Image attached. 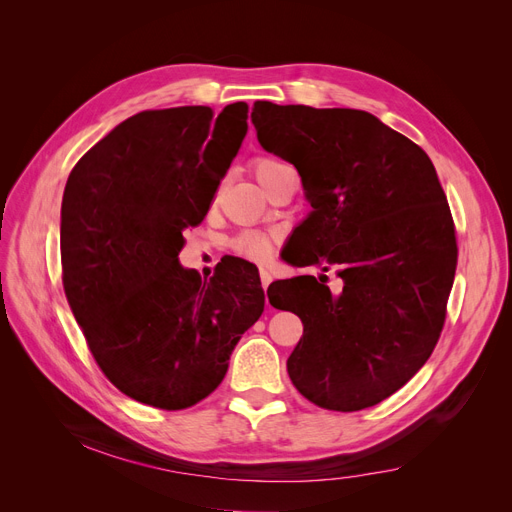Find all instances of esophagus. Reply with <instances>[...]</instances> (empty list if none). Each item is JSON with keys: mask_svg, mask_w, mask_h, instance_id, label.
<instances>
[{"mask_svg": "<svg viewBox=\"0 0 512 512\" xmlns=\"http://www.w3.org/2000/svg\"><path fill=\"white\" fill-rule=\"evenodd\" d=\"M259 278H261V286H263V290H267V286H270L272 284V274L270 272H267V270H259Z\"/></svg>", "mask_w": 512, "mask_h": 512, "instance_id": "1", "label": "esophagus"}]
</instances>
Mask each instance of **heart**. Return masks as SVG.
I'll return each instance as SVG.
<instances>
[{
  "mask_svg": "<svg viewBox=\"0 0 512 512\" xmlns=\"http://www.w3.org/2000/svg\"><path fill=\"white\" fill-rule=\"evenodd\" d=\"M282 166H286V164H282L280 159L270 157V155H261L253 161V170H255L257 180L261 182V186H265L267 180H270ZM232 251L240 259H247V261H253V263H263V261L270 259V255L274 251V236L263 234V232H253V230L240 232L232 240Z\"/></svg>",
  "mask_w": 512,
  "mask_h": 512,
  "instance_id": "b5f03b06",
  "label": "heart"
}]
</instances>
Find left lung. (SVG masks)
<instances>
[{"instance_id": "1", "label": "left lung", "mask_w": 512, "mask_h": 512, "mask_svg": "<svg viewBox=\"0 0 512 512\" xmlns=\"http://www.w3.org/2000/svg\"><path fill=\"white\" fill-rule=\"evenodd\" d=\"M251 120L313 207L290 263L342 278L340 294L328 276L270 284V303L303 321L290 380L328 411L378 405L425 365L446 321L459 247L432 159L361 110L255 101Z\"/></svg>"}]
</instances>
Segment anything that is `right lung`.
<instances>
[{
	"mask_svg": "<svg viewBox=\"0 0 512 512\" xmlns=\"http://www.w3.org/2000/svg\"><path fill=\"white\" fill-rule=\"evenodd\" d=\"M249 105L145 110L72 168L62 199V284L89 351L122 394L182 411L218 388L236 342L263 313L257 267L224 257L184 270L199 226L247 134Z\"/></svg>",
	"mask_w": 512,
	"mask_h": 512,
	"instance_id": "obj_1",
	"label": "right lung"
}]
</instances>
